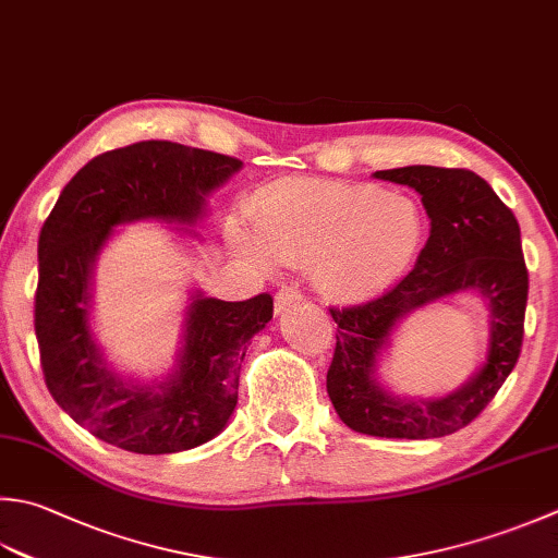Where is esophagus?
Segmentation results:
<instances>
[{
    "mask_svg": "<svg viewBox=\"0 0 558 558\" xmlns=\"http://www.w3.org/2000/svg\"><path fill=\"white\" fill-rule=\"evenodd\" d=\"M300 302H302V294L298 290L282 288L276 294V314H286L290 307H294V304H300Z\"/></svg>",
    "mask_w": 558,
    "mask_h": 558,
    "instance_id": "obj_1",
    "label": "esophagus"
}]
</instances>
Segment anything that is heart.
<instances>
[{
  "label": "heart",
  "mask_w": 558,
  "mask_h": 558,
  "mask_svg": "<svg viewBox=\"0 0 558 558\" xmlns=\"http://www.w3.org/2000/svg\"><path fill=\"white\" fill-rule=\"evenodd\" d=\"M254 234L236 239L258 266H312L326 300L363 304L389 292L416 260L423 207L375 183L280 179L258 191Z\"/></svg>",
  "instance_id": "1"
}]
</instances>
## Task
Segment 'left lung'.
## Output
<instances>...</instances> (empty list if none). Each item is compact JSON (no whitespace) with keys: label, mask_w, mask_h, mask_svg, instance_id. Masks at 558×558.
<instances>
[{"label":"left lung","mask_w":558,"mask_h":558,"mask_svg":"<svg viewBox=\"0 0 558 558\" xmlns=\"http://www.w3.org/2000/svg\"><path fill=\"white\" fill-rule=\"evenodd\" d=\"M375 179L409 185L430 217L416 268L395 290L360 307L331 310L336 351L326 391L348 428L375 438H442L472 423L518 363L527 307V268L520 225L494 189L469 169L401 167ZM476 291L489 307L487 357L450 396L423 400L389 392L376 377L390 336L409 313Z\"/></svg>","instance_id":"obj_1"}]
</instances>
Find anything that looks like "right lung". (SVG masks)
Wrapping results in <instances>:
<instances>
[{
  "label": "right lung",
  "mask_w": 558,
  "mask_h": 558,
  "mask_svg": "<svg viewBox=\"0 0 558 558\" xmlns=\"http://www.w3.org/2000/svg\"><path fill=\"white\" fill-rule=\"evenodd\" d=\"M244 163L167 140L94 157L64 185L38 236L36 338L52 399L98 440L137 454L193 450L225 430L248 341L272 319V298L244 302L191 292L171 373L140 381L108 363L92 329L94 266L116 227L193 225Z\"/></svg>",
  "instance_id": "right-lung-1"
}]
</instances>
